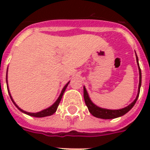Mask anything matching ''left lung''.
Returning <instances> with one entry per match:
<instances>
[{"label":"left lung","instance_id":"8db88e82","mask_svg":"<svg viewBox=\"0 0 150 150\" xmlns=\"http://www.w3.org/2000/svg\"><path fill=\"white\" fill-rule=\"evenodd\" d=\"M136 61H137L138 68H139V89H138V93L137 96H136V98L135 99V100L133 101L132 103H131L130 104L127 106V107H124L122 109L119 110H109V109H105V108H102V107H100L98 106H96V104H94L93 101L90 100L89 96V94L87 93L86 89V87L83 86V94H84V100L85 103L86 104L88 109H89V111L90 112V114L92 115H93L94 117H98V118L101 119H114L117 118V117H121L125 115L126 113H128L129 110H130L134 105L137 101V99L139 96V92H140V87H141V84H142V73H141V69H140L139 64V59H138V57L136 55Z\"/></svg>","mask_w":150,"mask_h":150}]
</instances>
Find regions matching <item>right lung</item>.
Instances as JSON below:
<instances>
[{
  "label": "right lung",
  "mask_w": 150,
  "mask_h": 150,
  "mask_svg": "<svg viewBox=\"0 0 150 150\" xmlns=\"http://www.w3.org/2000/svg\"><path fill=\"white\" fill-rule=\"evenodd\" d=\"M6 82H7V88H8V93H9V96H10V97H11V101L13 102V103L15 104V107H17L18 109L21 112H22V113H24V114H27V115H29V116L35 117H43L50 116V115H52V114H54V113L56 112L57 109V107H58L59 103H60V102H61V98H62V96H63V94H64V91H65L66 88H67V86H68V84H69V82H68V83H67V84H66L65 86H64V88L62 89V90H61V94H60L59 97L57 99L56 101H55V102H54V103H53V104L50 106V107H49L48 108H46V109L43 110H41V111H40V112H36V113H30V112L25 111V110H23L22 109H21V108H20V107H18V106L16 103H15V102L12 99V96H11V95L10 91H9V89H8V70H7V75H6Z\"/></svg>",
  "instance_id": "1"
}]
</instances>
